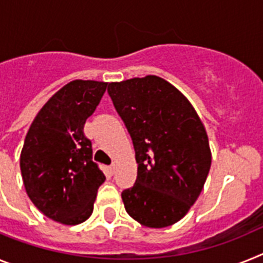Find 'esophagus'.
<instances>
[{
  "label": "esophagus",
  "mask_w": 263,
  "mask_h": 263,
  "mask_svg": "<svg viewBox=\"0 0 263 263\" xmlns=\"http://www.w3.org/2000/svg\"><path fill=\"white\" fill-rule=\"evenodd\" d=\"M116 172V164H112V165H109V173L114 175Z\"/></svg>",
  "instance_id": "34e87169"
}]
</instances>
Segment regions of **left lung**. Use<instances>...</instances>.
Masks as SVG:
<instances>
[{"label":"left lung","instance_id":"left-lung-1","mask_svg":"<svg viewBox=\"0 0 263 263\" xmlns=\"http://www.w3.org/2000/svg\"><path fill=\"white\" fill-rule=\"evenodd\" d=\"M108 93L131 135L138 163L122 192L127 213L148 228H165L188 213L204 188L212 152L196 109L156 75L112 82Z\"/></svg>","mask_w":263,"mask_h":263}]
</instances>
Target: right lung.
Returning <instances> with one entry per match:
<instances>
[{
	"label": "right lung",
	"mask_w": 263,
	"mask_h": 263,
	"mask_svg": "<svg viewBox=\"0 0 263 263\" xmlns=\"http://www.w3.org/2000/svg\"><path fill=\"white\" fill-rule=\"evenodd\" d=\"M107 84L77 79L63 86L36 114L25 138L20 166L27 196L38 211L63 225L87 220L106 180L92 161L83 127Z\"/></svg>",
	"instance_id": "add662e5"
}]
</instances>
